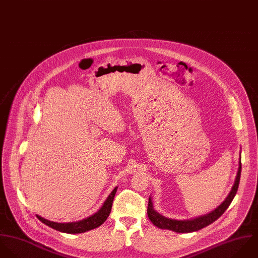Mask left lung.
<instances>
[{
	"mask_svg": "<svg viewBox=\"0 0 258 258\" xmlns=\"http://www.w3.org/2000/svg\"><path fill=\"white\" fill-rule=\"evenodd\" d=\"M239 166H238V170H237V174L235 177V181L234 184L229 192V195L227 196V198L224 200V202L216 207L213 211L207 213L206 215L194 218V219H189V220H176V219H170L167 218L161 214H159L153 206V201L150 198L149 199V206H148V215L150 220L153 222V224H155V226H157L158 228L161 229H169L175 232H179V233H185V232H194V231H198L204 227H206L207 225H209L210 223H212L213 221H215L217 218H219L224 211L228 208V206H230L232 200L234 199L237 189H238V185H239V180H240V174H241V159L239 156V162H238Z\"/></svg>",
	"mask_w": 258,
	"mask_h": 258,
	"instance_id": "obj_1",
	"label": "left lung"
}]
</instances>
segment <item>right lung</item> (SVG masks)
I'll return each mask as SVG.
<instances>
[{
    "instance_id": "add662e5",
    "label": "right lung",
    "mask_w": 258,
    "mask_h": 258,
    "mask_svg": "<svg viewBox=\"0 0 258 258\" xmlns=\"http://www.w3.org/2000/svg\"><path fill=\"white\" fill-rule=\"evenodd\" d=\"M116 189H117V187H115L111 191V194L108 196V198L104 202L103 206L101 207V209L97 213H95L94 215H92V216H90L86 219H83L81 221L69 222V223H57V222H53V221H50L48 219H45L40 215H37V217L43 223H45L46 225L52 227L57 231H60V232H64V233L86 232L88 230L99 227L106 220V218L108 217L109 212L111 210V206H112V203H113V198H114V195L116 192Z\"/></svg>"
}]
</instances>
